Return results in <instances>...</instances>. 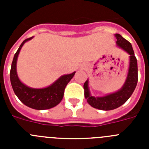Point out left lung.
I'll return each mask as SVG.
<instances>
[{
    "label": "left lung",
    "mask_w": 149,
    "mask_h": 149,
    "mask_svg": "<svg viewBox=\"0 0 149 149\" xmlns=\"http://www.w3.org/2000/svg\"><path fill=\"white\" fill-rule=\"evenodd\" d=\"M115 36L117 39L116 43L118 46L130 54L128 74H127L125 83L120 90L116 93L104 96V97L95 98V97L91 96L89 88H88V81L84 83V89L85 98L87 99V102L89 105L98 110H111L122 106L131 97L137 84V60L134 55L132 45L128 41L124 39L120 34L116 33L115 34Z\"/></svg>",
    "instance_id": "obj_1"
}]
</instances>
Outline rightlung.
I'll list each match as a JSON object with an SVG mask.
<instances>
[{"label":"right lung","instance_id":"right-lung-1","mask_svg":"<svg viewBox=\"0 0 149 149\" xmlns=\"http://www.w3.org/2000/svg\"><path fill=\"white\" fill-rule=\"evenodd\" d=\"M32 38L23 41L14 55L10 69V81L14 93L24 104L35 110H47L56 106L62 101L65 86L74 77L75 72L62 76L52 85L43 89H33L22 84L17 75V58L23 45Z\"/></svg>","mask_w":149,"mask_h":149}]
</instances>
